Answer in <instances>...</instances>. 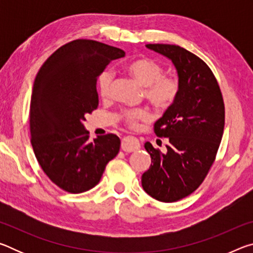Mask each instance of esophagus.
I'll use <instances>...</instances> for the list:
<instances>
[{"label":"esophagus","instance_id":"34e87169","mask_svg":"<svg viewBox=\"0 0 253 253\" xmlns=\"http://www.w3.org/2000/svg\"><path fill=\"white\" fill-rule=\"evenodd\" d=\"M139 147L140 144L138 142V139L134 136H126L122 139V149L124 152H135L137 149H139Z\"/></svg>","mask_w":253,"mask_h":253}]
</instances>
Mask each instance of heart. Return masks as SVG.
<instances>
[{"label":"heart","instance_id":"b5f03b06","mask_svg":"<svg viewBox=\"0 0 253 253\" xmlns=\"http://www.w3.org/2000/svg\"><path fill=\"white\" fill-rule=\"evenodd\" d=\"M128 75H130L137 83L145 87L144 95L146 99L158 109H166L177 99L181 83L177 77L165 76L163 67L147 58L132 60L125 67ZM113 74L106 70L100 74L97 80L98 92L106 98L109 95ZM148 108H130L122 111L121 117L128 127L136 128L139 122H146L151 118Z\"/></svg>","mask_w":253,"mask_h":253}]
</instances>
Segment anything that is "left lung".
<instances>
[{"label":"left lung","instance_id":"left-lung-1","mask_svg":"<svg viewBox=\"0 0 253 253\" xmlns=\"http://www.w3.org/2000/svg\"><path fill=\"white\" fill-rule=\"evenodd\" d=\"M173 62L181 83L177 99L154 125L169 144L162 153L145 143L152 164L142 175L148 195L165 203L198 188L215 160L224 129V102L212 70L198 55L174 44H146Z\"/></svg>","mask_w":253,"mask_h":253}]
</instances>
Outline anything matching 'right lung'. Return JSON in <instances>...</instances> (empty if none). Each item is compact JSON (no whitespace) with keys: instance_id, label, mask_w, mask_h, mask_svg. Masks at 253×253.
I'll return each mask as SVG.
<instances>
[{"instance_id":"obj_1","label":"right lung","mask_w":253,"mask_h":253,"mask_svg":"<svg viewBox=\"0 0 253 253\" xmlns=\"http://www.w3.org/2000/svg\"><path fill=\"white\" fill-rule=\"evenodd\" d=\"M122 49L93 40H74L54 51L34 80L30 132L34 155L51 181L69 193H83L99 183L117 155L115 134L90 142L85 115L98 107L97 79Z\"/></svg>"}]
</instances>
